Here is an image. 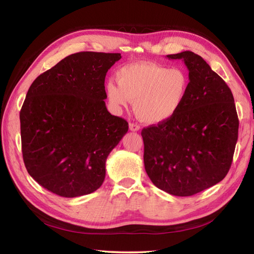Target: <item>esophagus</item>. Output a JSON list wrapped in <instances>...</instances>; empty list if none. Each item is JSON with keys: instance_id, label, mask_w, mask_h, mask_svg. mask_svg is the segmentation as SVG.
Listing matches in <instances>:
<instances>
[{"instance_id": "obj_1", "label": "esophagus", "mask_w": 254, "mask_h": 254, "mask_svg": "<svg viewBox=\"0 0 254 254\" xmlns=\"http://www.w3.org/2000/svg\"><path fill=\"white\" fill-rule=\"evenodd\" d=\"M128 127H130V130L133 132H136L139 130V126L136 123H130L128 124Z\"/></svg>"}]
</instances>
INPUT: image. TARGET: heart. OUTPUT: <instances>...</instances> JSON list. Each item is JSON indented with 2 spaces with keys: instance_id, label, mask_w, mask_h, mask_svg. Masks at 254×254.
I'll return each instance as SVG.
<instances>
[{
  "instance_id": "b5f03b06",
  "label": "heart",
  "mask_w": 254,
  "mask_h": 254,
  "mask_svg": "<svg viewBox=\"0 0 254 254\" xmlns=\"http://www.w3.org/2000/svg\"><path fill=\"white\" fill-rule=\"evenodd\" d=\"M116 85L107 84L112 107H127L134 101L139 120L158 124L170 120L182 108L190 88V79L181 68H169L152 62L127 64L116 73Z\"/></svg>"
}]
</instances>
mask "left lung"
<instances>
[{
  "label": "left lung",
  "instance_id": "left-lung-1",
  "mask_svg": "<svg viewBox=\"0 0 254 254\" xmlns=\"http://www.w3.org/2000/svg\"><path fill=\"white\" fill-rule=\"evenodd\" d=\"M167 58L185 62L190 88L175 117L142 130L144 166L160 190L191 196L228 174L239 120L230 88L202 57L183 51Z\"/></svg>",
  "mask_w": 254,
  "mask_h": 254
}]
</instances>
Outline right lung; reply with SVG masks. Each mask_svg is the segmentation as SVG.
Segmentation results:
<instances>
[{"label":"right lung","instance_id":"1","mask_svg":"<svg viewBox=\"0 0 254 254\" xmlns=\"http://www.w3.org/2000/svg\"><path fill=\"white\" fill-rule=\"evenodd\" d=\"M120 53L77 52L40 74L19 113L21 152L28 174L58 195L99 189L108 155L128 123L107 110L105 77Z\"/></svg>","mask_w":254,"mask_h":254}]
</instances>
